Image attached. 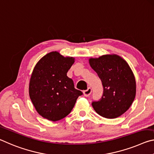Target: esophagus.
<instances>
[{
  "mask_svg": "<svg viewBox=\"0 0 154 154\" xmlns=\"http://www.w3.org/2000/svg\"><path fill=\"white\" fill-rule=\"evenodd\" d=\"M91 92H92L91 89L90 87H89L87 90H85L84 91H83V94H84L85 96L88 97V96H89V95H91Z\"/></svg>",
  "mask_w": 154,
  "mask_h": 154,
  "instance_id": "1",
  "label": "esophagus"
}]
</instances>
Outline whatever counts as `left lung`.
<instances>
[{
	"instance_id": "8db88e82",
	"label": "left lung",
	"mask_w": 154,
	"mask_h": 154,
	"mask_svg": "<svg viewBox=\"0 0 154 154\" xmlns=\"http://www.w3.org/2000/svg\"><path fill=\"white\" fill-rule=\"evenodd\" d=\"M89 63L104 89L101 99L92 102L93 108L103 117H119L129 109L136 96V80L130 66L115 54L90 59Z\"/></svg>"
}]
</instances>
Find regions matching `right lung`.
<instances>
[{
	"label": "right lung",
	"mask_w": 154,
	"mask_h": 154,
	"mask_svg": "<svg viewBox=\"0 0 154 154\" xmlns=\"http://www.w3.org/2000/svg\"><path fill=\"white\" fill-rule=\"evenodd\" d=\"M74 63V58L52 52L35 65L30 80L29 95L37 112L44 118L52 122L63 119L82 95L67 76Z\"/></svg>",
	"instance_id": "obj_1"
}]
</instances>
